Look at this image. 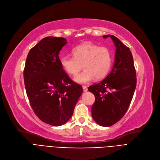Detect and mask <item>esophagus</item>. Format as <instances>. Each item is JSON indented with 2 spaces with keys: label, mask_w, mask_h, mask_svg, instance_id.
<instances>
[{
  "label": "esophagus",
  "mask_w": 160,
  "mask_h": 160,
  "mask_svg": "<svg viewBox=\"0 0 160 160\" xmlns=\"http://www.w3.org/2000/svg\"><path fill=\"white\" fill-rule=\"evenodd\" d=\"M83 88V90H84V92H86L87 91H88V88L86 87V86H84L82 87Z\"/></svg>",
  "instance_id": "obj_1"
}]
</instances>
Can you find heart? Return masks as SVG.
Segmentation results:
<instances>
[{"mask_svg":"<svg viewBox=\"0 0 160 160\" xmlns=\"http://www.w3.org/2000/svg\"><path fill=\"white\" fill-rule=\"evenodd\" d=\"M72 53L73 57L61 56L59 63L67 74L72 76L77 74L82 67L85 68L74 78V81L79 84H88L95 77L97 80L105 78L112 65V53L105 46L87 42L73 48Z\"/></svg>","mask_w":160,"mask_h":160,"instance_id":"1","label":"heart"}]
</instances>
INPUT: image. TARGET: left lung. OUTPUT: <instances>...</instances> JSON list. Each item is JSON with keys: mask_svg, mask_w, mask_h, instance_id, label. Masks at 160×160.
I'll return each mask as SVG.
<instances>
[{"mask_svg": "<svg viewBox=\"0 0 160 160\" xmlns=\"http://www.w3.org/2000/svg\"><path fill=\"white\" fill-rule=\"evenodd\" d=\"M116 48L114 64L105 78L88 88L95 101L92 115L97 123L109 127L118 122L127 112L137 84L136 71L130 49L116 37L108 34Z\"/></svg>", "mask_w": 160, "mask_h": 160, "instance_id": "left-lung-1", "label": "left lung"}]
</instances>
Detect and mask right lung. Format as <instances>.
Listing matches in <instances>:
<instances>
[{"label": "right lung", "instance_id": "obj_1", "mask_svg": "<svg viewBox=\"0 0 160 160\" xmlns=\"http://www.w3.org/2000/svg\"><path fill=\"white\" fill-rule=\"evenodd\" d=\"M67 42L62 37L41 40L29 51L23 71L26 92L34 112L40 120L53 126H62L71 118L83 92L59 63V52Z\"/></svg>", "mask_w": 160, "mask_h": 160}]
</instances>
